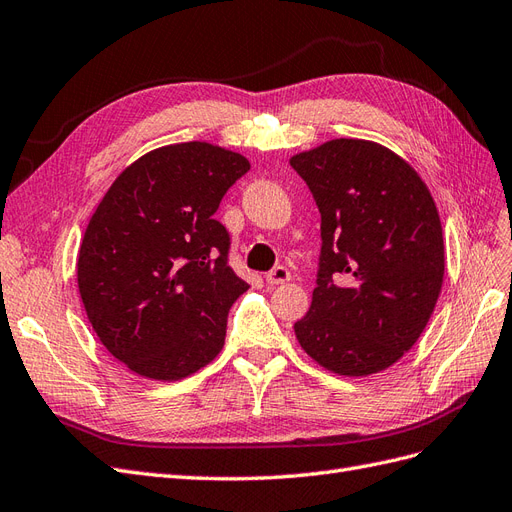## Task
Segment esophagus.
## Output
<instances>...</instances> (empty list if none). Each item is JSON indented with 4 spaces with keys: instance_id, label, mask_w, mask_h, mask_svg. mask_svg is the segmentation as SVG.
I'll return each mask as SVG.
<instances>
[{
    "instance_id": "1",
    "label": "esophagus",
    "mask_w": 512,
    "mask_h": 512,
    "mask_svg": "<svg viewBox=\"0 0 512 512\" xmlns=\"http://www.w3.org/2000/svg\"><path fill=\"white\" fill-rule=\"evenodd\" d=\"M291 279V272L285 266H274L268 274H266V281L268 285H283Z\"/></svg>"
}]
</instances>
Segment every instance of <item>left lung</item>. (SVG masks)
<instances>
[{
    "mask_svg": "<svg viewBox=\"0 0 512 512\" xmlns=\"http://www.w3.org/2000/svg\"><path fill=\"white\" fill-rule=\"evenodd\" d=\"M289 165L321 214L317 287L296 339L332 373L384 371L410 352L440 296L435 201L401 156L373 141L332 139Z\"/></svg>",
    "mask_w": 512,
    "mask_h": 512,
    "instance_id": "1",
    "label": "left lung"
}]
</instances>
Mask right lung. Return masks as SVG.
Returning a JSON list of instances; mask_svg holds the SVG:
<instances>
[{
	"mask_svg": "<svg viewBox=\"0 0 512 512\" xmlns=\"http://www.w3.org/2000/svg\"><path fill=\"white\" fill-rule=\"evenodd\" d=\"M248 169L212 143L165 145L98 203L79 248V294L100 343L137 375L173 382L223 349L248 285L229 266V231L214 212Z\"/></svg>",
	"mask_w": 512,
	"mask_h": 512,
	"instance_id": "add662e5",
	"label": "right lung"
}]
</instances>
